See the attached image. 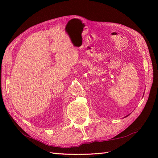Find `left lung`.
Returning <instances> with one entry per match:
<instances>
[{
    "label": "left lung",
    "mask_w": 158,
    "mask_h": 158,
    "mask_svg": "<svg viewBox=\"0 0 158 158\" xmlns=\"http://www.w3.org/2000/svg\"><path fill=\"white\" fill-rule=\"evenodd\" d=\"M128 115H127V116H126V117H127V116H128Z\"/></svg>",
    "instance_id": "obj_1"
}]
</instances>
